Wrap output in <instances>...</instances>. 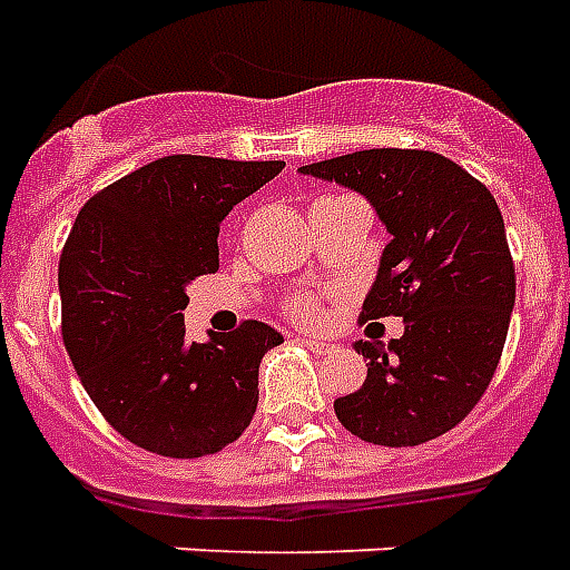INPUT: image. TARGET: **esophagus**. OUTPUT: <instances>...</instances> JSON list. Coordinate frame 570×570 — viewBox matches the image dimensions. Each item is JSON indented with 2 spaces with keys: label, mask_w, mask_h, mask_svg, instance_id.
Returning a JSON list of instances; mask_svg holds the SVG:
<instances>
[{
  "label": "esophagus",
  "mask_w": 570,
  "mask_h": 570,
  "mask_svg": "<svg viewBox=\"0 0 570 570\" xmlns=\"http://www.w3.org/2000/svg\"><path fill=\"white\" fill-rule=\"evenodd\" d=\"M299 344L312 350V353H317V356H326V353H332V344H326V341H321V338H299Z\"/></svg>",
  "instance_id": "esophagus-1"
}]
</instances>
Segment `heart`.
<instances>
[{
	"label": "heart",
	"mask_w": 570,
	"mask_h": 570,
	"mask_svg": "<svg viewBox=\"0 0 570 570\" xmlns=\"http://www.w3.org/2000/svg\"><path fill=\"white\" fill-rule=\"evenodd\" d=\"M294 317L303 323H314V321H321V308H317V303H312V299H297L294 303Z\"/></svg>",
	"instance_id": "obj_1"
}]
</instances>
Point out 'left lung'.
Here are the masks:
<instances>
[{"instance_id": "8db88e82", "label": "left lung", "mask_w": 570, "mask_h": 570, "mask_svg": "<svg viewBox=\"0 0 570 570\" xmlns=\"http://www.w3.org/2000/svg\"><path fill=\"white\" fill-rule=\"evenodd\" d=\"M299 173L362 194L391 235L362 317H403V335L358 341L367 380L335 400L338 421L385 448L439 439L476 406L507 344L515 267L498 203L423 149H362Z\"/></svg>"}]
</instances>
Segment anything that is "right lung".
I'll return each instance as SVG.
<instances>
[{"instance_id": "right-lung-1", "label": "right lung", "mask_w": 570, "mask_h": 570, "mask_svg": "<svg viewBox=\"0 0 570 570\" xmlns=\"http://www.w3.org/2000/svg\"><path fill=\"white\" fill-rule=\"evenodd\" d=\"M285 161L167 156L144 164L79 212L61 264L63 347L105 421L173 459L217 453L247 430L258 364L282 344L262 321L185 335L188 285L220 267L226 214Z\"/></svg>"}]
</instances>
